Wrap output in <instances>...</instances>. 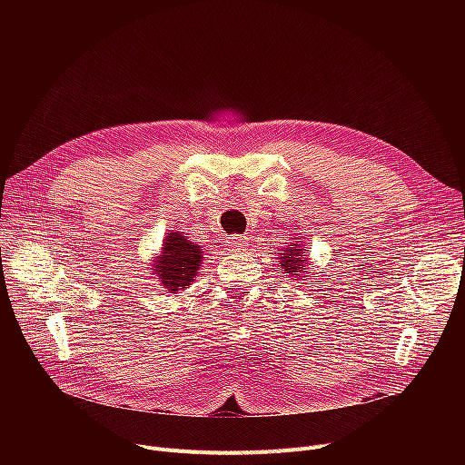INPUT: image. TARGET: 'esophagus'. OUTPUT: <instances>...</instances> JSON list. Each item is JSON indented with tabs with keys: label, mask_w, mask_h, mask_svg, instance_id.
Masks as SVG:
<instances>
[{
	"label": "esophagus",
	"mask_w": 465,
	"mask_h": 465,
	"mask_svg": "<svg viewBox=\"0 0 465 465\" xmlns=\"http://www.w3.org/2000/svg\"><path fill=\"white\" fill-rule=\"evenodd\" d=\"M226 247H228V251H233V252L245 251V247H247V237H242V235H232V237L226 239Z\"/></svg>",
	"instance_id": "obj_1"
}]
</instances>
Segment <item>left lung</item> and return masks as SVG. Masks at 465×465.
<instances>
[{
	"mask_svg": "<svg viewBox=\"0 0 465 465\" xmlns=\"http://www.w3.org/2000/svg\"><path fill=\"white\" fill-rule=\"evenodd\" d=\"M307 247H300L298 242H290V245H286V249L282 252H279V260H281V267L282 272L288 273V277H300V273L303 270H307V254H303ZM307 273V272H305Z\"/></svg>",
	"mask_w": 465,
	"mask_h": 465,
	"instance_id": "1",
	"label": "left lung"
}]
</instances>
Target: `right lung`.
<instances>
[{"mask_svg":"<svg viewBox=\"0 0 465 465\" xmlns=\"http://www.w3.org/2000/svg\"><path fill=\"white\" fill-rule=\"evenodd\" d=\"M203 249L181 232H169L163 239L162 252L154 262V275L169 294H179L188 288L200 272Z\"/></svg>","mask_w":465,"mask_h":465,"instance_id":"obj_1","label":"right lung"}]
</instances>
